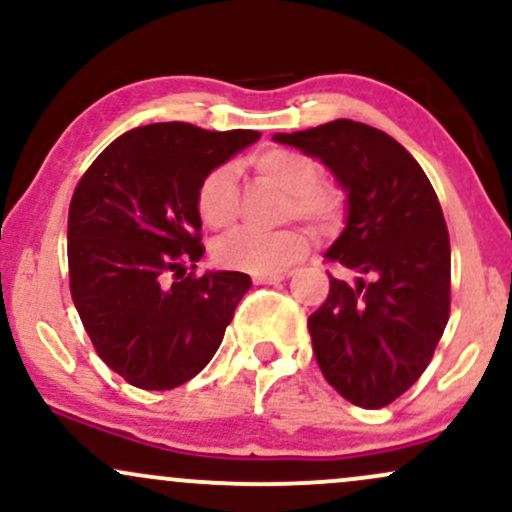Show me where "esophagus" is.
<instances>
[{"label": "esophagus", "instance_id": "obj_1", "mask_svg": "<svg viewBox=\"0 0 512 512\" xmlns=\"http://www.w3.org/2000/svg\"><path fill=\"white\" fill-rule=\"evenodd\" d=\"M286 274H255L252 276V281L255 284H276V281H284Z\"/></svg>", "mask_w": 512, "mask_h": 512}]
</instances>
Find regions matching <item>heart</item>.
I'll use <instances>...</instances> for the list:
<instances>
[{"label": "heart", "mask_w": 512, "mask_h": 512, "mask_svg": "<svg viewBox=\"0 0 512 512\" xmlns=\"http://www.w3.org/2000/svg\"><path fill=\"white\" fill-rule=\"evenodd\" d=\"M255 175L286 192V219H301L325 233L337 226L342 197L320 180V166L310 156L291 149H264L250 158ZM197 214L204 226L223 231L238 219V185L231 166L209 170L197 187ZM308 252V238L298 228L276 233L238 231L216 243L214 257L221 267L248 274H279Z\"/></svg>", "instance_id": "b5f03b06"}]
</instances>
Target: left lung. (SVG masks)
<instances>
[{
    "label": "left lung",
    "mask_w": 512,
    "mask_h": 512,
    "mask_svg": "<svg viewBox=\"0 0 512 512\" xmlns=\"http://www.w3.org/2000/svg\"><path fill=\"white\" fill-rule=\"evenodd\" d=\"M272 142L317 158L344 190V231L325 257L356 272V286L330 276L308 330L339 395L387 407L421 378L448 325L450 238L436 192L402 144L363 122L279 132Z\"/></svg>",
    "instance_id": "obj_1"
}]
</instances>
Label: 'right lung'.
Segmentation results:
<instances>
[{"instance_id": "obj_1", "label": "right lung", "mask_w": 512, "mask_h": 512, "mask_svg": "<svg viewBox=\"0 0 512 512\" xmlns=\"http://www.w3.org/2000/svg\"><path fill=\"white\" fill-rule=\"evenodd\" d=\"M260 132L154 122L105 146L69 207V286L105 366L142 390H173L221 346L250 289L243 272L185 276L204 248L197 187Z\"/></svg>"}]
</instances>
